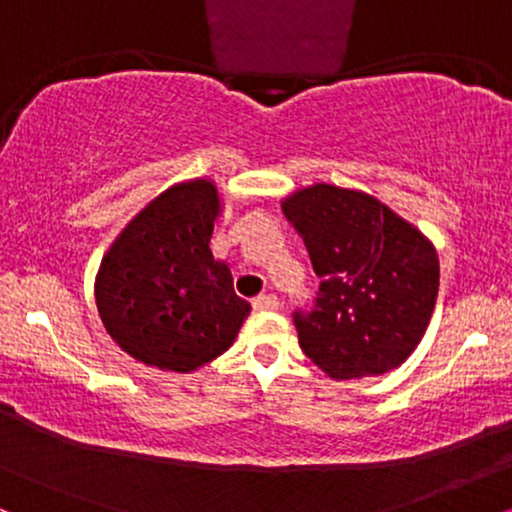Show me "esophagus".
<instances>
[{
  "instance_id": "34e87169",
  "label": "esophagus",
  "mask_w": 512,
  "mask_h": 512,
  "mask_svg": "<svg viewBox=\"0 0 512 512\" xmlns=\"http://www.w3.org/2000/svg\"><path fill=\"white\" fill-rule=\"evenodd\" d=\"M279 305V298L272 296V293H269V296H257L255 301H252V308L255 310H276Z\"/></svg>"
}]
</instances>
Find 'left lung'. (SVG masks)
<instances>
[{
    "mask_svg": "<svg viewBox=\"0 0 512 512\" xmlns=\"http://www.w3.org/2000/svg\"><path fill=\"white\" fill-rule=\"evenodd\" d=\"M281 209L320 276L313 303L293 310L305 356L334 380L397 368L436 308L433 245L378 199L334 185L296 192Z\"/></svg>",
    "mask_w": 512,
    "mask_h": 512,
    "instance_id": "8db88e82",
    "label": "left lung"
}]
</instances>
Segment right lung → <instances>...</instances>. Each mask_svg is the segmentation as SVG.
<instances>
[{
    "label": "right lung",
    "mask_w": 512,
    "mask_h": 512,
    "mask_svg": "<svg viewBox=\"0 0 512 512\" xmlns=\"http://www.w3.org/2000/svg\"><path fill=\"white\" fill-rule=\"evenodd\" d=\"M219 195L192 180L139 211L103 257L96 305L110 337L146 366L187 373L233 344L250 303L209 250Z\"/></svg>",
    "instance_id": "right-lung-1"
}]
</instances>
